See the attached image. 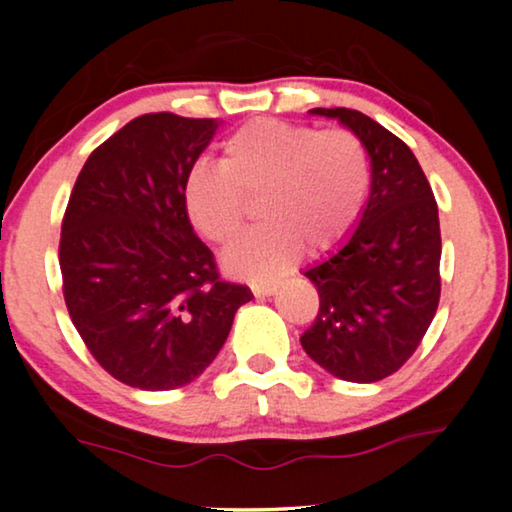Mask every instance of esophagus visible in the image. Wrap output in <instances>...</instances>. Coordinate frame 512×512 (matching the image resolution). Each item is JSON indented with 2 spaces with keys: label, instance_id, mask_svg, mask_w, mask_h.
I'll use <instances>...</instances> for the list:
<instances>
[{
  "label": "esophagus",
  "instance_id": "esophagus-1",
  "mask_svg": "<svg viewBox=\"0 0 512 512\" xmlns=\"http://www.w3.org/2000/svg\"><path fill=\"white\" fill-rule=\"evenodd\" d=\"M277 289H279L277 282H254L251 284V291H254V296H258V298L272 296V293H277Z\"/></svg>",
  "mask_w": 512,
  "mask_h": 512
}]
</instances>
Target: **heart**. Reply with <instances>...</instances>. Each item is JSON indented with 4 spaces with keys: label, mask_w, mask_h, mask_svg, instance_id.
I'll return each instance as SVG.
<instances>
[{
    "label": "heart",
    "mask_w": 512,
    "mask_h": 512,
    "mask_svg": "<svg viewBox=\"0 0 512 512\" xmlns=\"http://www.w3.org/2000/svg\"><path fill=\"white\" fill-rule=\"evenodd\" d=\"M370 186V160L352 130H319L277 118H256L221 146V167L188 174L184 200L195 230L214 244L242 233L249 202L263 223L230 247L233 275L268 279L289 268L303 247L328 251L359 221Z\"/></svg>",
    "instance_id": "obj_1"
}]
</instances>
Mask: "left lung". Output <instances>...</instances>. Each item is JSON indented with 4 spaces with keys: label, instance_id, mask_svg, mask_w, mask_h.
<instances>
[{
    "label": "left lung",
    "instance_id": "left-lung-1",
    "mask_svg": "<svg viewBox=\"0 0 512 512\" xmlns=\"http://www.w3.org/2000/svg\"><path fill=\"white\" fill-rule=\"evenodd\" d=\"M370 158V195L347 242L305 270L319 312L300 345L328 373L377 382L415 354L440 300L438 205L408 144L361 111L335 107Z\"/></svg>",
    "mask_w": 512,
    "mask_h": 512
}]
</instances>
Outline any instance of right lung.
Masks as SVG:
<instances>
[{"label":"right lung","instance_id":"right-lung-1","mask_svg":"<svg viewBox=\"0 0 512 512\" xmlns=\"http://www.w3.org/2000/svg\"><path fill=\"white\" fill-rule=\"evenodd\" d=\"M214 118L144 114L90 153L60 235L62 293L88 352L118 382L186 387L216 359L251 291L223 282L184 188Z\"/></svg>","mask_w":512,"mask_h":512}]
</instances>
